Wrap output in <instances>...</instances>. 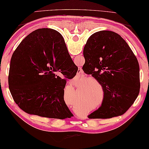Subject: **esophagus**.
<instances>
[{"mask_svg":"<svg viewBox=\"0 0 149 149\" xmlns=\"http://www.w3.org/2000/svg\"><path fill=\"white\" fill-rule=\"evenodd\" d=\"M83 70H82V68H78V71H77V74L79 75V76H83Z\"/></svg>","mask_w":149,"mask_h":149,"instance_id":"obj_1","label":"esophagus"}]
</instances>
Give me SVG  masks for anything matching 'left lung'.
<instances>
[{
	"mask_svg": "<svg viewBox=\"0 0 149 149\" xmlns=\"http://www.w3.org/2000/svg\"><path fill=\"white\" fill-rule=\"evenodd\" d=\"M83 56V71L100 83L104 93L101 106L88 118L107 119L124 114L141 87L139 62L130 46L119 34L100 31L88 39Z\"/></svg>",
	"mask_w": 149,
	"mask_h": 149,
	"instance_id": "8db88e82",
	"label": "left lung"
}]
</instances>
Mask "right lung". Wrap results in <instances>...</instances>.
I'll list each match as a JSON object with an SVG mask.
<instances>
[{"label": "right lung", "instance_id": "obj_1", "mask_svg": "<svg viewBox=\"0 0 149 149\" xmlns=\"http://www.w3.org/2000/svg\"><path fill=\"white\" fill-rule=\"evenodd\" d=\"M78 67L65 42L52 29H36L23 40L10 59L8 88L18 106L26 113L66 119L73 116L64 100L66 80Z\"/></svg>", "mask_w": 149, "mask_h": 149}]
</instances>
